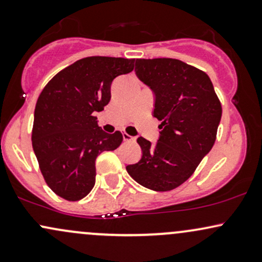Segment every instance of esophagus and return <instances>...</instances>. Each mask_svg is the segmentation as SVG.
Returning a JSON list of instances; mask_svg holds the SVG:
<instances>
[{
    "label": "esophagus",
    "mask_w": 262,
    "mask_h": 262,
    "mask_svg": "<svg viewBox=\"0 0 262 262\" xmlns=\"http://www.w3.org/2000/svg\"><path fill=\"white\" fill-rule=\"evenodd\" d=\"M123 140H124V141H134L135 138L130 137V135L127 134V133H123Z\"/></svg>",
    "instance_id": "1"
}]
</instances>
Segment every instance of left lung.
Returning <instances> with one entry per match:
<instances>
[{"mask_svg": "<svg viewBox=\"0 0 262 262\" xmlns=\"http://www.w3.org/2000/svg\"><path fill=\"white\" fill-rule=\"evenodd\" d=\"M135 74L154 95L152 116L161 124L155 144L139 137L141 159L128 173L144 187H179L213 148L222 106L206 73L177 59H137Z\"/></svg>", "mask_w": 262, "mask_h": 262, "instance_id": "left-lung-1", "label": "left lung"}]
</instances>
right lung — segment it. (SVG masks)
<instances>
[{
	"label": "right lung",
	"mask_w": 262,
	"mask_h": 262,
	"mask_svg": "<svg viewBox=\"0 0 262 262\" xmlns=\"http://www.w3.org/2000/svg\"><path fill=\"white\" fill-rule=\"evenodd\" d=\"M134 59L90 56L56 74L39 96L32 144L45 182L60 197L79 201L96 182V158L121 145V132L98 127L95 112L111 101V85L130 73Z\"/></svg>",
	"instance_id": "right-lung-1"
}]
</instances>
